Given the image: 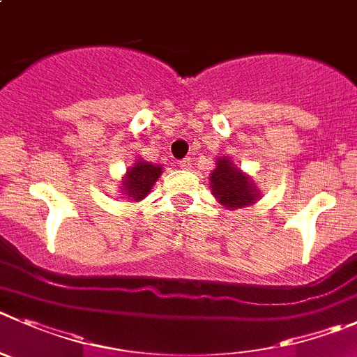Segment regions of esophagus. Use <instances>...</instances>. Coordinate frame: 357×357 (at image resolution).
Listing matches in <instances>:
<instances>
[{
	"mask_svg": "<svg viewBox=\"0 0 357 357\" xmlns=\"http://www.w3.org/2000/svg\"><path fill=\"white\" fill-rule=\"evenodd\" d=\"M178 165H181L182 169H191L192 159H191V157H185V159H182V161L178 162Z\"/></svg>",
	"mask_w": 357,
	"mask_h": 357,
	"instance_id": "34e87169",
	"label": "esophagus"
}]
</instances>
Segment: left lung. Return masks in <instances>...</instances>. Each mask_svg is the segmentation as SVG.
Wrapping results in <instances>:
<instances>
[{
	"mask_svg": "<svg viewBox=\"0 0 357 357\" xmlns=\"http://www.w3.org/2000/svg\"><path fill=\"white\" fill-rule=\"evenodd\" d=\"M208 181L212 195L225 208H243L257 204L261 198L253 178L227 155L218 157Z\"/></svg>",
	"mask_w": 357,
	"mask_h": 357,
	"instance_id": "obj_1",
	"label": "left lung"
}]
</instances>
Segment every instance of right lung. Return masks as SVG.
Segmentation results:
<instances>
[{
    "instance_id": "1",
    "label": "right lung",
    "mask_w": 357,
    "mask_h": 357,
    "mask_svg": "<svg viewBox=\"0 0 357 357\" xmlns=\"http://www.w3.org/2000/svg\"><path fill=\"white\" fill-rule=\"evenodd\" d=\"M161 173V165H153V162L145 161L143 157H138L134 165L127 168L126 175L122 176V185H120L122 195L119 198H127V200L132 202L143 200L150 195Z\"/></svg>"
}]
</instances>
